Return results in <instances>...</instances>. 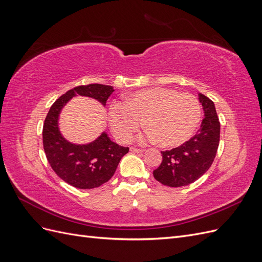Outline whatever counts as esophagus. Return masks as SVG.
Segmentation results:
<instances>
[{
	"mask_svg": "<svg viewBox=\"0 0 262 262\" xmlns=\"http://www.w3.org/2000/svg\"><path fill=\"white\" fill-rule=\"evenodd\" d=\"M130 149H131V152H134V153H142V152H144V149L137 148V147H131Z\"/></svg>",
	"mask_w": 262,
	"mask_h": 262,
	"instance_id": "34e87169",
	"label": "esophagus"
}]
</instances>
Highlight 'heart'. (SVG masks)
Listing matches in <instances>:
<instances>
[{"mask_svg":"<svg viewBox=\"0 0 262 262\" xmlns=\"http://www.w3.org/2000/svg\"><path fill=\"white\" fill-rule=\"evenodd\" d=\"M200 120L201 104L194 95L166 87L136 92L109 109L113 133L122 143H129L144 122L149 140L175 147L190 139Z\"/></svg>","mask_w":262,"mask_h":262,"instance_id":"b5f03b06","label":"heart"}]
</instances>
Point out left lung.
<instances>
[{
	"instance_id": "left-lung-1",
	"label": "left lung",
	"mask_w": 262,
	"mask_h": 262,
	"mask_svg": "<svg viewBox=\"0 0 262 262\" xmlns=\"http://www.w3.org/2000/svg\"><path fill=\"white\" fill-rule=\"evenodd\" d=\"M204 118L196 134L184 144L163 150L160 167L153 171L162 185L182 187L192 184L208 171L215 158L220 143V121L214 102L199 94Z\"/></svg>"
}]
</instances>
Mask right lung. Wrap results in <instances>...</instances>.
I'll list each match as a JSON object with an SVG mask.
<instances>
[{
	"label": "right lung",
	"instance_id": "obj_1",
	"mask_svg": "<svg viewBox=\"0 0 262 262\" xmlns=\"http://www.w3.org/2000/svg\"><path fill=\"white\" fill-rule=\"evenodd\" d=\"M113 92V86L102 84L76 86L53 102L45 119L42 141L47 160L62 180L75 188L93 189L107 182L114 176L123 155L129 152V147L116 144L105 132L89 144L70 143L59 130V115L76 95L95 98L106 106Z\"/></svg>",
	"mask_w": 262,
	"mask_h": 262
}]
</instances>
